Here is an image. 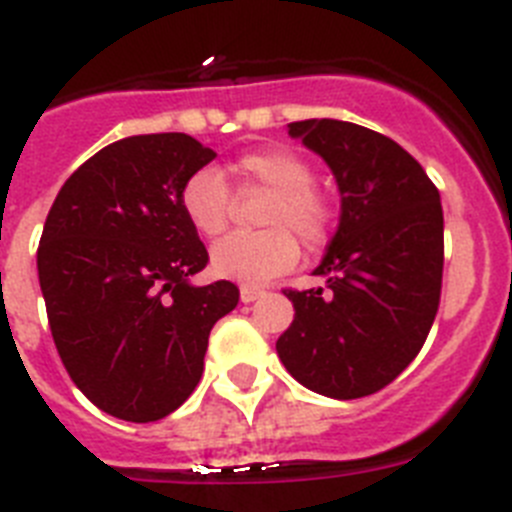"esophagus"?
<instances>
[{
  "label": "esophagus",
  "instance_id": "34e87169",
  "mask_svg": "<svg viewBox=\"0 0 512 512\" xmlns=\"http://www.w3.org/2000/svg\"><path fill=\"white\" fill-rule=\"evenodd\" d=\"M259 297H264V289H256V287H241V302H253L259 300Z\"/></svg>",
  "mask_w": 512,
  "mask_h": 512
}]
</instances>
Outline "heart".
<instances>
[{"label": "heart", "instance_id": "heart-1", "mask_svg": "<svg viewBox=\"0 0 512 512\" xmlns=\"http://www.w3.org/2000/svg\"><path fill=\"white\" fill-rule=\"evenodd\" d=\"M233 174L243 187H264L274 192L264 212L259 233H230L212 246L210 261L215 274L241 284H264L289 271L300 259V243L292 229L310 248L325 243L333 223V210L325 194L312 187L315 171L300 153L284 146L261 148L238 156ZM187 223L200 235L225 230L233 205L228 182L215 169L194 171L179 194Z\"/></svg>", "mask_w": 512, "mask_h": 512}]
</instances>
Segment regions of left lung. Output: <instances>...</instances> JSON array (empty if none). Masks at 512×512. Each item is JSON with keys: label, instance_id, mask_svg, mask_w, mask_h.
<instances>
[{"label": "left lung", "instance_id": "1", "mask_svg": "<svg viewBox=\"0 0 512 512\" xmlns=\"http://www.w3.org/2000/svg\"><path fill=\"white\" fill-rule=\"evenodd\" d=\"M287 128L336 176L341 220L315 269L325 289H284L295 320L277 354L318 395H374L418 356L436 320L441 197L423 166L387 135L328 117Z\"/></svg>", "mask_w": 512, "mask_h": 512}]
</instances>
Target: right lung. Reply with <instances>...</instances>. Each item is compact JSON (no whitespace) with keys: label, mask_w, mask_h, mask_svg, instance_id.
<instances>
[{"label":"right lung","mask_w":512,"mask_h":512,"mask_svg":"<svg viewBox=\"0 0 512 512\" xmlns=\"http://www.w3.org/2000/svg\"><path fill=\"white\" fill-rule=\"evenodd\" d=\"M215 158L184 133L130 135L66 179L38 246L53 343L87 400L130 423L174 413L205 369L233 282L194 287L210 261L179 194Z\"/></svg>","instance_id":"obj_1"}]
</instances>
